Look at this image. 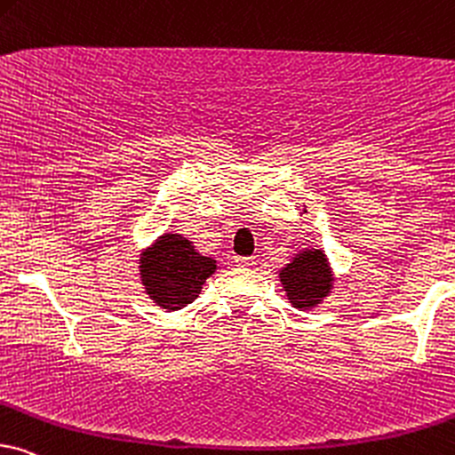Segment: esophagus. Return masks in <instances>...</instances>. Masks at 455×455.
<instances>
[{
  "label": "esophagus",
  "mask_w": 455,
  "mask_h": 455,
  "mask_svg": "<svg viewBox=\"0 0 455 455\" xmlns=\"http://www.w3.org/2000/svg\"><path fill=\"white\" fill-rule=\"evenodd\" d=\"M235 263L242 265V267H252V265H255V259H252V257H235Z\"/></svg>",
  "instance_id": "esophagus-1"
}]
</instances>
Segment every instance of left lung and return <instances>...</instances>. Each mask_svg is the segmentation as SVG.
Segmentation results:
<instances>
[{
	"label": "left lung",
	"mask_w": 455,
	"mask_h": 455,
	"mask_svg": "<svg viewBox=\"0 0 455 455\" xmlns=\"http://www.w3.org/2000/svg\"><path fill=\"white\" fill-rule=\"evenodd\" d=\"M280 282L288 294V300L297 309L317 307L332 288V271L322 251L307 249L292 257V261L280 271Z\"/></svg>",
	"instance_id": "obj_1"
}]
</instances>
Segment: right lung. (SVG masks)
Wrapping results in <instances>:
<instances>
[{
  "label": "right lung",
  "instance_id": "1",
  "mask_svg": "<svg viewBox=\"0 0 455 455\" xmlns=\"http://www.w3.org/2000/svg\"><path fill=\"white\" fill-rule=\"evenodd\" d=\"M215 269L213 259L200 255L192 242L180 234L161 235L140 259L146 292L158 307L169 311L190 305Z\"/></svg>",
  "mask_w": 455,
  "mask_h": 455
}]
</instances>
